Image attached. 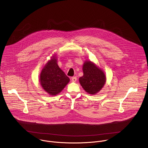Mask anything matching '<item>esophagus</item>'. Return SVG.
<instances>
[{
  "label": "esophagus",
  "mask_w": 148,
  "mask_h": 148,
  "mask_svg": "<svg viewBox=\"0 0 148 148\" xmlns=\"http://www.w3.org/2000/svg\"><path fill=\"white\" fill-rule=\"evenodd\" d=\"M72 82H74V83H75L76 81H77V77H72Z\"/></svg>",
  "instance_id": "obj_1"
}]
</instances>
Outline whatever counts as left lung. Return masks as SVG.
<instances>
[{"label": "left lung", "mask_w": 148, "mask_h": 148, "mask_svg": "<svg viewBox=\"0 0 148 148\" xmlns=\"http://www.w3.org/2000/svg\"><path fill=\"white\" fill-rule=\"evenodd\" d=\"M83 76L79 78V82L85 92L90 95L99 92L106 80L103 70L88 60L83 64Z\"/></svg>", "instance_id": "1"}]
</instances>
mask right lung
I'll return each mask as SVG.
<instances>
[{
  "label": "right lung",
  "instance_id": "obj_1",
  "mask_svg": "<svg viewBox=\"0 0 148 148\" xmlns=\"http://www.w3.org/2000/svg\"><path fill=\"white\" fill-rule=\"evenodd\" d=\"M56 56V55L51 58L40 75V83L42 89L51 96H56L60 93L70 80L59 68Z\"/></svg>",
  "mask_w": 148,
  "mask_h": 148
}]
</instances>
